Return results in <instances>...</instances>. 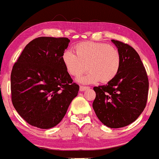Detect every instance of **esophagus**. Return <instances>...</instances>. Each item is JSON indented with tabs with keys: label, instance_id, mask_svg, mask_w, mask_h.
I'll return each mask as SVG.
<instances>
[{
	"label": "esophagus",
	"instance_id": "esophagus-1",
	"mask_svg": "<svg viewBox=\"0 0 159 159\" xmlns=\"http://www.w3.org/2000/svg\"><path fill=\"white\" fill-rule=\"evenodd\" d=\"M89 87H87V86H81L80 87V91H86V90L89 89Z\"/></svg>",
	"mask_w": 159,
	"mask_h": 159
}]
</instances>
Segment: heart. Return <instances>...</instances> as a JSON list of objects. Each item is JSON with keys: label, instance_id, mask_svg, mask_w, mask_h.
<instances>
[{"label": "heart", "instance_id": "b5f03b06", "mask_svg": "<svg viewBox=\"0 0 159 159\" xmlns=\"http://www.w3.org/2000/svg\"><path fill=\"white\" fill-rule=\"evenodd\" d=\"M75 52L66 51L62 61L67 71L74 77H78L85 71L89 72L78 81L91 84L100 81L108 83L116 76L121 66V56L115 46L104 43L86 41L78 43Z\"/></svg>", "mask_w": 159, "mask_h": 159}]
</instances>
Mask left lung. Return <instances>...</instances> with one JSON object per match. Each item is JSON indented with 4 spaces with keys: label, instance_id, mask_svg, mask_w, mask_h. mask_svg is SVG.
<instances>
[{
    "label": "left lung",
    "instance_id": "left-lung-1",
    "mask_svg": "<svg viewBox=\"0 0 159 159\" xmlns=\"http://www.w3.org/2000/svg\"><path fill=\"white\" fill-rule=\"evenodd\" d=\"M121 56L117 75L106 85L94 87L93 108L98 119L110 128L128 126L146 107L148 79L137 52L129 45L112 39Z\"/></svg>",
    "mask_w": 159,
    "mask_h": 159
}]
</instances>
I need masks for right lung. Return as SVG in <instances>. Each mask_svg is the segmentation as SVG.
Returning a JSON list of instances; mask_svg holds the SVG:
<instances>
[{"instance_id":"add662e5","label":"right lung","mask_w":159,"mask_h":159,"mask_svg":"<svg viewBox=\"0 0 159 159\" xmlns=\"http://www.w3.org/2000/svg\"><path fill=\"white\" fill-rule=\"evenodd\" d=\"M69 43L66 37L36 38L13 65L11 100L20 116L31 126H56L78 95L79 86L73 83L62 61Z\"/></svg>"}]
</instances>
